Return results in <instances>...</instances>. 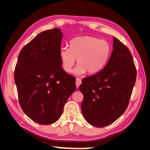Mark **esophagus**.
I'll return each mask as SVG.
<instances>
[{
    "label": "esophagus",
    "mask_w": 150,
    "mask_h": 150,
    "mask_svg": "<svg viewBox=\"0 0 150 150\" xmlns=\"http://www.w3.org/2000/svg\"><path fill=\"white\" fill-rule=\"evenodd\" d=\"M82 83V81H81V79L79 78H77L76 79V87L78 88L79 87V85Z\"/></svg>",
    "instance_id": "esophagus-1"
}]
</instances>
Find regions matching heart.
<instances>
[{"label":"heart","instance_id":"1","mask_svg":"<svg viewBox=\"0 0 150 150\" xmlns=\"http://www.w3.org/2000/svg\"><path fill=\"white\" fill-rule=\"evenodd\" d=\"M111 53L108 41L90 35L78 36L71 40L69 48L63 47L59 52L62 67L66 73L72 71L76 59L78 65L74 73L82 75L98 73L107 63Z\"/></svg>","mask_w":150,"mask_h":150}]
</instances>
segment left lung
<instances>
[{
  "label": "left lung",
  "mask_w": 150,
  "mask_h": 150,
  "mask_svg": "<svg viewBox=\"0 0 150 150\" xmlns=\"http://www.w3.org/2000/svg\"><path fill=\"white\" fill-rule=\"evenodd\" d=\"M113 41V51L105 67L83 78L79 87L84 96L83 115L96 127L108 126L123 115L136 83V68L131 52L116 38Z\"/></svg>",
  "instance_id": "1"
}]
</instances>
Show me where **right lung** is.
<instances>
[{
	"mask_svg": "<svg viewBox=\"0 0 150 150\" xmlns=\"http://www.w3.org/2000/svg\"><path fill=\"white\" fill-rule=\"evenodd\" d=\"M62 37L58 28L41 32L21 50L15 67L20 106L30 119L40 124L55 122L76 89L75 78L62 67Z\"/></svg>",
	"mask_w": 150,
	"mask_h": 150,
	"instance_id": "add662e5",
	"label": "right lung"
}]
</instances>
